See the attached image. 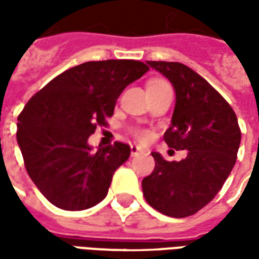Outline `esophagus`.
<instances>
[{
  "label": "esophagus",
  "mask_w": 259,
  "mask_h": 259,
  "mask_svg": "<svg viewBox=\"0 0 259 259\" xmlns=\"http://www.w3.org/2000/svg\"><path fill=\"white\" fill-rule=\"evenodd\" d=\"M145 150L141 148V146H138V145H131V155L133 156H137L139 155V153H144Z\"/></svg>",
  "instance_id": "esophagus-1"
}]
</instances>
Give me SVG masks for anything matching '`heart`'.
<instances>
[{"instance_id":"heart-1","label":"heart","mask_w":259,"mask_h":259,"mask_svg":"<svg viewBox=\"0 0 259 259\" xmlns=\"http://www.w3.org/2000/svg\"><path fill=\"white\" fill-rule=\"evenodd\" d=\"M138 138H141V139L146 138V133H144V131H141V133H138Z\"/></svg>"}]
</instances>
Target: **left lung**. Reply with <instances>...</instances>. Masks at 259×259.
Wrapping results in <instances>:
<instances>
[{
	"label": "left lung",
	"mask_w": 259,
	"mask_h": 259,
	"mask_svg": "<svg viewBox=\"0 0 259 259\" xmlns=\"http://www.w3.org/2000/svg\"><path fill=\"white\" fill-rule=\"evenodd\" d=\"M176 92L171 125L164 133L168 148L187 150L180 162L157 152L155 170L142 180L146 202L160 213L187 218L208 205L234 167L241 133L230 104L202 76L184 64L148 61Z\"/></svg>",
	"instance_id": "1"
}]
</instances>
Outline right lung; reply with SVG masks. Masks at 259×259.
<instances>
[{
  "label": "right lung",
  "mask_w": 259,
  "mask_h": 259,
  "mask_svg": "<svg viewBox=\"0 0 259 259\" xmlns=\"http://www.w3.org/2000/svg\"><path fill=\"white\" fill-rule=\"evenodd\" d=\"M148 71L134 60L83 62L27 102L18 117V145L29 177L57 208L83 210L106 198L131 148L115 142L93 152L88 139L107 124L122 91Z\"/></svg>",
  "instance_id": "add662e5"
}]
</instances>
